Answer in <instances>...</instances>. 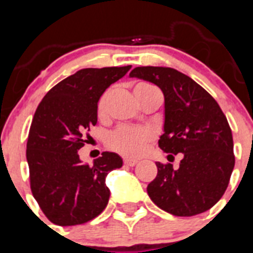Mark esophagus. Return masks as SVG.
Wrapping results in <instances>:
<instances>
[{
	"label": "esophagus",
	"mask_w": 253,
	"mask_h": 253,
	"mask_svg": "<svg viewBox=\"0 0 253 253\" xmlns=\"http://www.w3.org/2000/svg\"><path fill=\"white\" fill-rule=\"evenodd\" d=\"M124 163L126 166H135L138 163L137 160H131V158H124Z\"/></svg>",
	"instance_id": "1"
}]
</instances>
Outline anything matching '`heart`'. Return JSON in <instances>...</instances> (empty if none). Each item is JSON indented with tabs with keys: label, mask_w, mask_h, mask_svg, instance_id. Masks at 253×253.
I'll return each instance as SVG.
<instances>
[{
	"label": "heart",
	"mask_w": 253,
	"mask_h": 253,
	"mask_svg": "<svg viewBox=\"0 0 253 253\" xmlns=\"http://www.w3.org/2000/svg\"><path fill=\"white\" fill-rule=\"evenodd\" d=\"M154 88L148 82H138L134 87V92ZM110 96V90H106L97 102V115L104 116L106 113L107 100ZM154 131L149 128H135V126H119L107 138V146L113 151L119 152L129 157H138L146 151L147 146L153 140Z\"/></svg>",
	"instance_id": "heart-1"
}]
</instances>
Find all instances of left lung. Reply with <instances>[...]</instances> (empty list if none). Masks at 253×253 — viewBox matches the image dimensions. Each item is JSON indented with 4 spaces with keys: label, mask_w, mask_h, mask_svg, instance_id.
<instances>
[{
    "label": "left lung",
    "mask_w": 253,
    "mask_h": 253,
    "mask_svg": "<svg viewBox=\"0 0 253 253\" xmlns=\"http://www.w3.org/2000/svg\"><path fill=\"white\" fill-rule=\"evenodd\" d=\"M129 76L162 90L165 133L158 146L169 156H184L177 169L171 163H156L157 176L147 187L149 198L172 215L204 213L225 193L236 161L224 113L208 91L173 68L135 67Z\"/></svg>",
    "instance_id": "8db88e82"
}]
</instances>
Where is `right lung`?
<instances>
[{
	"mask_svg": "<svg viewBox=\"0 0 253 253\" xmlns=\"http://www.w3.org/2000/svg\"><path fill=\"white\" fill-rule=\"evenodd\" d=\"M125 67L80 69L48 91L31 122L26 143L30 189L46 218L67 227L92 220L110 196L107 173L123 166L104 152L92 166L78 156L97 123V102L107 87L125 76Z\"/></svg>",
	"mask_w": 253,
	"mask_h": 253,
	"instance_id": "add662e5",
	"label": "right lung"
}]
</instances>
